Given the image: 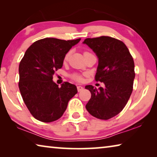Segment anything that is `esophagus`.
<instances>
[{
  "mask_svg": "<svg viewBox=\"0 0 157 157\" xmlns=\"http://www.w3.org/2000/svg\"><path fill=\"white\" fill-rule=\"evenodd\" d=\"M77 89H78V92L81 91H82V90L84 89V88H83V87H82V86H77Z\"/></svg>",
  "mask_w": 157,
  "mask_h": 157,
  "instance_id": "obj_1",
  "label": "esophagus"
}]
</instances>
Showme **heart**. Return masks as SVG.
<instances>
[{"label":"heart","mask_w":157,"mask_h":157,"mask_svg":"<svg viewBox=\"0 0 157 157\" xmlns=\"http://www.w3.org/2000/svg\"><path fill=\"white\" fill-rule=\"evenodd\" d=\"M85 52H84V53ZM69 55H70V52H68L67 53H66V55H65V57H64V60L65 61L68 59ZM71 77V78L73 79V80H75L76 82H82V80H83V78H82V76L80 75H79V74L74 73Z\"/></svg>","instance_id":"b5f03b06"}]
</instances>
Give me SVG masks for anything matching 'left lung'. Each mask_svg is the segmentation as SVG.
I'll return each mask as SVG.
<instances>
[{"instance_id": "8db88e82", "label": "left lung", "mask_w": 157, "mask_h": 157, "mask_svg": "<svg viewBox=\"0 0 157 157\" xmlns=\"http://www.w3.org/2000/svg\"><path fill=\"white\" fill-rule=\"evenodd\" d=\"M83 43L98 56L95 79L105 86L99 89L92 85L85 86L91 94L86 110L95 118L108 120L123 109L132 94L135 78L134 59L126 45L113 37L87 38Z\"/></svg>"}]
</instances>
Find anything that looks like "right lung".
<instances>
[{
  "label": "right lung",
  "mask_w": 157,
  "mask_h": 157,
  "mask_svg": "<svg viewBox=\"0 0 157 157\" xmlns=\"http://www.w3.org/2000/svg\"><path fill=\"white\" fill-rule=\"evenodd\" d=\"M81 39L45 38L31 45L19 63L18 87L26 107L34 118L50 123L62 117L77 93L75 85L65 82L61 87L52 81L62 67L66 53Z\"/></svg>",
  "instance_id": "right-lung-1"
}]
</instances>
